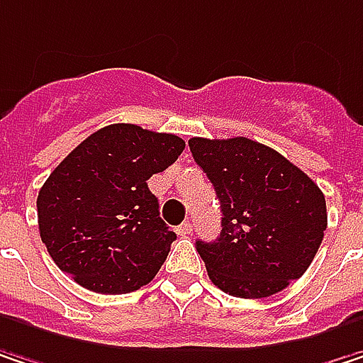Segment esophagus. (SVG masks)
I'll list each match as a JSON object with an SVG mask.
<instances>
[{
  "label": "esophagus",
  "mask_w": 363,
  "mask_h": 363,
  "mask_svg": "<svg viewBox=\"0 0 363 363\" xmlns=\"http://www.w3.org/2000/svg\"><path fill=\"white\" fill-rule=\"evenodd\" d=\"M177 233H179L181 237H186V235H191V233H193V226H191V222H182L181 226L177 228Z\"/></svg>",
  "instance_id": "1"
}]
</instances>
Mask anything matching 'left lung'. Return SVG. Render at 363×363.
Returning a JSON list of instances; mask_svg holds the SVG:
<instances>
[{
    "label": "left lung",
    "mask_w": 363,
    "mask_h": 363,
    "mask_svg": "<svg viewBox=\"0 0 363 363\" xmlns=\"http://www.w3.org/2000/svg\"><path fill=\"white\" fill-rule=\"evenodd\" d=\"M222 210V230L197 251L218 289L259 299L303 277L326 230L318 184L284 155L245 137L189 141Z\"/></svg>",
    "instance_id": "obj_1"
}]
</instances>
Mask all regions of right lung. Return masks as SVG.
<instances>
[{"label": "right lung", "instance_id": "obj_1", "mask_svg": "<svg viewBox=\"0 0 363 363\" xmlns=\"http://www.w3.org/2000/svg\"><path fill=\"white\" fill-rule=\"evenodd\" d=\"M184 141L137 124H110L72 149L39 191L41 241L55 266L95 293L147 284L177 235L147 181L179 160Z\"/></svg>", "mask_w": 363, "mask_h": 363}]
</instances>
